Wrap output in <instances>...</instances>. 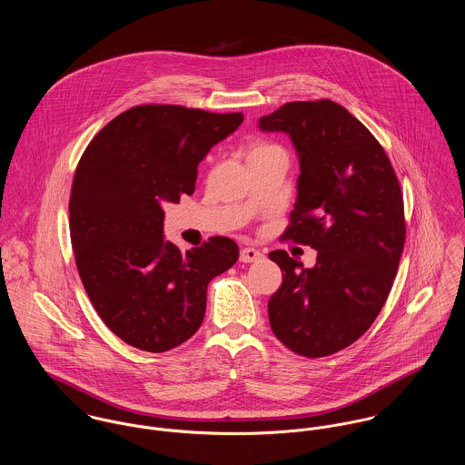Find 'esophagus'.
<instances>
[{
    "label": "esophagus",
    "instance_id": "esophagus-1",
    "mask_svg": "<svg viewBox=\"0 0 465 465\" xmlns=\"http://www.w3.org/2000/svg\"><path fill=\"white\" fill-rule=\"evenodd\" d=\"M263 258V252H260L258 249L254 247H243L240 251V262L242 263H252V262H258Z\"/></svg>",
    "mask_w": 465,
    "mask_h": 465
}]
</instances>
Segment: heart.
<instances>
[{
	"instance_id": "1",
	"label": "heart",
	"mask_w": 465,
	"mask_h": 465,
	"mask_svg": "<svg viewBox=\"0 0 465 465\" xmlns=\"http://www.w3.org/2000/svg\"><path fill=\"white\" fill-rule=\"evenodd\" d=\"M270 150H281L279 146L272 144V143H265V141H258L256 144H252L251 153H260V152H270Z\"/></svg>"
}]
</instances>
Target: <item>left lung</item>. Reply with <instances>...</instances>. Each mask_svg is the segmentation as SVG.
I'll return each instance as SVG.
<instances>
[{"instance_id":"1","label":"left lung","mask_w":465,"mask_h":465,"mask_svg":"<svg viewBox=\"0 0 465 465\" xmlns=\"http://www.w3.org/2000/svg\"><path fill=\"white\" fill-rule=\"evenodd\" d=\"M260 129L288 134L301 163L281 240L317 251L313 268L286 251L268 254L282 272L270 326L295 354L330 356L372 326L392 290L406 240L398 175L380 141L328 98L288 102Z\"/></svg>"}]
</instances>
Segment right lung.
<instances>
[{
	"instance_id": "add662e5",
	"label": "right lung",
	"mask_w": 465,
	"mask_h": 465,
	"mask_svg": "<svg viewBox=\"0 0 465 465\" xmlns=\"http://www.w3.org/2000/svg\"><path fill=\"white\" fill-rule=\"evenodd\" d=\"M242 122V113L135 105L96 134L76 164V270L104 324L135 349L164 352L190 340L209 281L238 262V245L225 236L186 252L164 242L161 205L193 195L200 161Z\"/></svg>"
}]
</instances>
